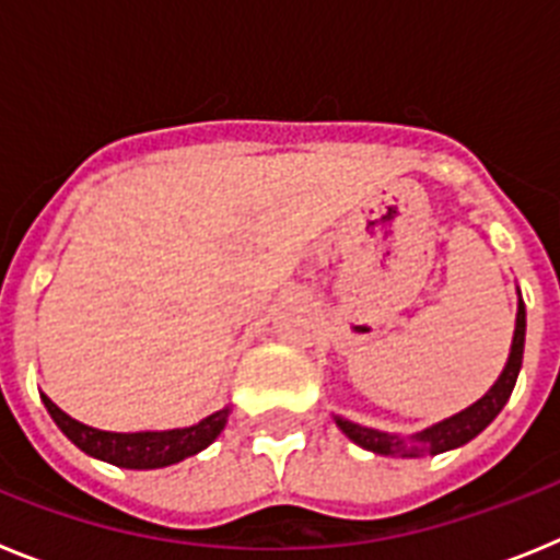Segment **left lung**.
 Wrapping results in <instances>:
<instances>
[{
  "instance_id": "8db88e82",
  "label": "left lung",
  "mask_w": 560,
  "mask_h": 560,
  "mask_svg": "<svg viewBox=\"0 0 560 560\" xmlns=\"http://www.w3.org/2000/svg\"><path fill=\"white\" fill-rule=\"evenodd\" d=\"M518 291V289H516ZM524 334H527V314H524V300L522 291H518V308H516V330H513L511 353L504 361V370L499 373V378L493 381V387L482 395L479 400H474L471 407H465L463 412L452 415L446 420H438L432 427L420 429L415 434H395V432H381L373 427H361L353 420L334 415L336 427L353 440L355 446L368 448L373 454H384V457H434V454L452 452V448L465 446L468 440L477 438L511 398L513 387H516L518 370H522L524 359Z\"/></svg>"
}]
</instances>
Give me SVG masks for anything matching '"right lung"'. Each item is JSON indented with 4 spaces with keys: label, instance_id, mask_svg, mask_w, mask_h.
<instances>
[{
    "label": "right lung",
    "instance_id": "right-lung-1",
    "mask_svg": "<svg viewBox=\"0 0 560 560\" xmlns=\"http://www.w3.org/2000/svg\"><path fill=\"white\" fill-rule=\"evenodd\" d=\"M49 418L67 434L83 454L112 463L117 468H133V471H151V468H167L192 454L205 452L212 440L219 438L230 418V407L207 415L199 423L182 429H162V432H103V429L86 427L81 420L69 418L61 407H56L47 395H42Z\"/></svg>",
    "mask_w": 560,
    "mask_h": 560
}]
</instances>
